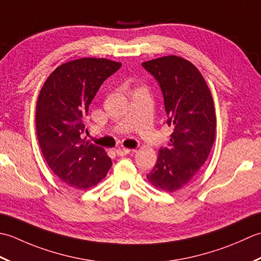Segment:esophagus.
<instances>
[{
	"instance_id": "obj_1",
	"label": "esophagus",
	"mask_w": 261,
	"mask_h": 261,
	"mask_svg": "<svg viewBox=\"0 0 261 261\" xmlns=\"http://www.w3.org/2000/svg\"><path fill=\"white\" fill-rule=\"evenodd\" d=\"M116 153L118 154L119 156H124V155H126V154H128V153H130V150L129 148H124V147H119V148H117L116 150Z\"/></svg>"
}]
</instances>
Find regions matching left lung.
<instances>
[{"instance_id": "obj_1", "label": "left lung", "mask_w": 261, "mask_h": 261, "mask_svg": "<svg viewBox=\"0 0 261 261\" xmlns=\"http://www.w3.org/2000/svg\"><path fill=\"white\" fill-rule=\"evenodd\" d=\"M160 86L172 126L169 146L161 147L158 161L146 177L153 186L175 191L199 171L215 140L216 115L208 87L190 62L178 56H164L142 63Z\"/></svg>"}]
</instances>
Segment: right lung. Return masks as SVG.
Masks as SVG:
<instances>
[{
	"label": "right lung",
	"mask_w": 261,
	"mask_h": 261,
	"mask_svg": "<svg viewBox=\"0 0 261 261\" xmlns=\"http://www.w3.org/2000/svg\"><path fill=\"white\" fill-rule=\"evenodd\" d=\"M120 63L80 58L58 66L42 86L36 108V128L46 162L62 181L79 189L100 182L113 166L102 147L86 142L89 105Z\"/></svg>",
	"instance_id": "add662e5"
}]
</instances>
